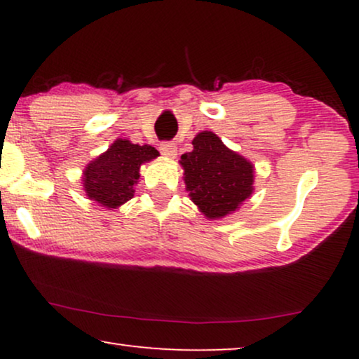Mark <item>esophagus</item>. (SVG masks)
<instances>
[{"label":"esophagus","instance_id":"1","mask_svg":"<svg viewBox=\"0 0 359 359\" xmlns=\"http://www.w3.org/2000/svg\"><path fill=\"white\" fill-rule=\"evenodd\" d=\"M160 151H161V155L168 156V158H173L178 150H176V145L173 144V142H161Z\"/></svg>","mask_w":359,"mask_h":359}]
</instances>
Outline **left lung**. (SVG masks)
<instances>
[{"mask_svg":"<svg viewBox=\"0 0 359 359\" xmlns=\"http://www.w3.org/2000/svg\"><path fill=\"white\" fill-rule=\"evenodd\" d=\"M193 151L181 155L189 198L209 219H220L238 209L253 191V166L229 150L212 132H201Z\"/></svg>","mask_w":359,"mask_h":359,"instance_id":"left-lung-1","label":"left lung"}]
</instances>
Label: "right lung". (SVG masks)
Listing matches in <instances>:
<instances>
[{
	"mask_svg": "<svg viewBox=\"0 0 359 359\" xmlns=\"http://www.w3.org/2000/svg\"><path fill=\"white\" fill-rule=\"evenodd\" d=\"M156 156L158 151L151 145L130 144L126 139L116 140L107 151L86 166L83 184L88 198L111 209L127 203L134 198L140 165Z\"/></svg>",
	"mask_w": 359,
	"mask_h": 359,
	"instance_id": "right-lung-1",
	"label": "right lung"
}]
</instances>
